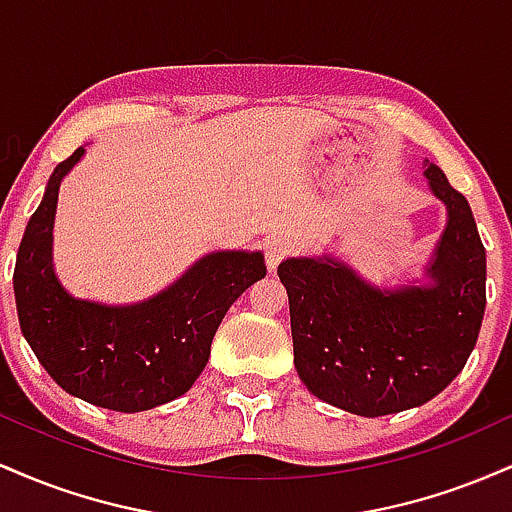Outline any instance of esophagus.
Here are the masks:
<instances>
[{"instance_id":"1","label":"esophagus","mask_w":512,"mask_h":512,"mask_svg":"<svg viewBox=\"0 0 512 512\" xmlns=\"http://www.w3.org/2000/svg\"><path fill=\"white\" fill-rule=\"evenodd\" d=\"M291 240L289 238H269L267 243H264V260H267V267L269 272H274L276 267H279V262L284 260L286 255H291Z\"/></svg>"}]
</instances>
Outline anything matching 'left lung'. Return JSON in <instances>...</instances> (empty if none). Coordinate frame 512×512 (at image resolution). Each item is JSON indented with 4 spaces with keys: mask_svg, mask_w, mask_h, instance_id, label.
<instances>
[{
    "mask_svg": "<svg viewBox=\"0 0 512 512\" xmlns=\"http://www.w3.org/2000/svg\"><path fill=\"white\" fill-rule=\"evenodd\" d=\"M428 187L448 211L426 286L378 289L332 255L279 264L293 363L322 402L358 416L421 407L460 373L486 308V250L472 209L436 163Z\"/></svg>",
    "mask_w": 512,
    "mask_h": 512,
    "instance_id": "8db88e82",
    "label": "left lung"
}]
</instances>
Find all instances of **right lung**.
<instances>
[{
	"label": "right lung",
	"mask_w": 512,
	"mask_h": 512,
	"mask_svg": "<svg viewBox=\"0 0 512 512\" xmlns=\"http://www.w3.org/2000/svg\"><path fill=\"white\" fill-rule=\"evenodd\" d=\"M81 156L84 146L52 170L28 221L14 269L16 310L23 337L64 392L134 414L190 390L223 315L267 267L262 252L216 250L142 303L74 298L52 269V226L62 178Z\"/></svg>",
	"instance_id": "add662e5"
}]
</instances>
